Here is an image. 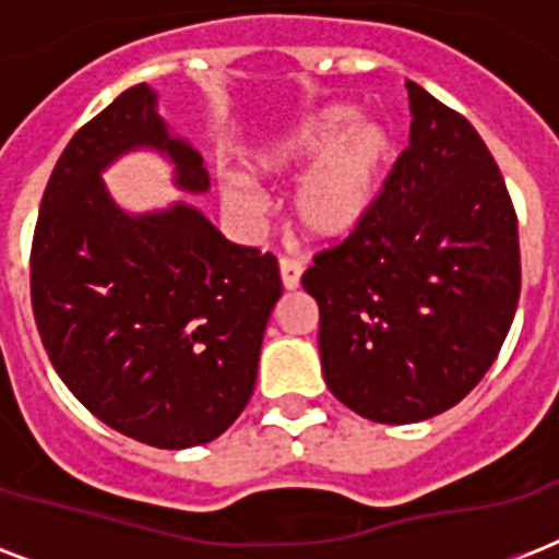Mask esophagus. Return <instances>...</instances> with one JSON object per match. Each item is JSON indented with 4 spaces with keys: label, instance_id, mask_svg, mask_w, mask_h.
Segmentation results:
<instances>
[{
    "label": "esophagus",
    "instance_id": "obj_1",
    "mask_svg": "<svg viewBox=\"0 0 559 559\" xmlns=\"http://www.w3.org/2000/svg\"><path fill=\"white\" fill-rule=\"evenodd\" d=\"M278 270H281V284L284 289H298L301 287V263L293 261V258H281L278 261Z\"/></svg>",
    "mask_w": 559,
    "mask_h": 559
}]
</instances>
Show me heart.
Segmentation results:
<instances>
[{"label": "heart", "instance_id": "1", "mask_svg": "<svg viewBox=\"0 0 559 559\" xmlns=\"http://www.w3.org/2000/svg\"><path fill=\"white\" fill-rule=\"evenodd\" d=\"M397 165V139L380 118H359L350 104L313 109L270 135L249 156L258 179H289V219L298 235L316 243H340L366 226L380 205ZM223 205L243 219L258 217L261 200L249 179L228 177L219 188Z\"/></svg>", "mask_w": 559, "mask_h": 559}]
</instances>
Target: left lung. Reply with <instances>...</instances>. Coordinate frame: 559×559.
<instances>
[{"label":"left lung","instance_id":"obj_1","mask_svg":"<svg viewBox=\"0 0 559 559\" xmlns=\"http://www.w3.org/2000/svg\"><path fill=\"white\" fill-rule=\"evenodd\" d=\"M408 147L357 235L313 258L333 397L373 424H417L493 366L520 301V231L476 127L408 81Z\"/></svg>","mask_w":559,"mask_h":559}]
</instances>
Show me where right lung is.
Wrapping results in <instances>:
<instances>
[{
    "instance_id": "obj_1",
    "label": "right lung",
    "mask_w": 559,
    "mask_h": 559,
    "mask_svg": "<svg viewBox=\"0 0 559 559\" xmlns=\"http://www.w3.org/2000/svg\"><path fill=\"white\" fill-rule=\"evenodd\" d=\"M156 151L182 191H209L147 83L121 92L66 144L31 246V305L60 380L116 432L159 450L214 441L252 397L281 298L278 261L237 246L188 202L130 214L104 170Z\"/></svg>"
}]
</instances>
